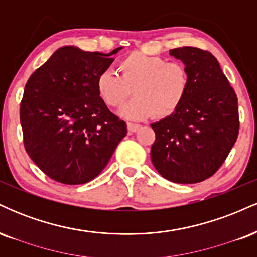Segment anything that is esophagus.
Masks as SVG:
<instances>
[{"mask_svg":"<svg viewBox=\"0 0 257 257\" xmlns=\"http://www.w3.org/2000/svg\"><path fill=\"white\" fill-rule=\"evenodd\" d=\"M126 126H128V131L131 132V133H135V132H138L139 129H140V124H135V123H126Z\"/></svg>","mask_w":257,"mask_h":257,"instance_id":"obj_1","label":"esophagus"}]
</instances>
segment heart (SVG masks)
Segmentation results:
<instances>
[{
    "instance_id": "obj_1",
    "label": "heart",
    "mask_w": 257,
    "mask_h": 257,
    "mask_svg": "<svg viewBox=\"0 0 257 257\" xmlns=\"http://www.w3.org/2000/svg\"><path fill=\"white\" fill-rule=\"evenodd\" d=\"M117 73L105 70L96 78V90L106 105L118 107L134 90L135 98L119 110L125 119L167 117L179 108L190 87L184 64L157 55L133 52L118 63Z\"/></svg>"
}]
</instances>
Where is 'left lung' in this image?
<instances>
[{
  "mask_svg": "<svg viewBox=\"0 0 257 257\" xmlns=\"http://www.w3.org/2000/svg\"><path fill=\"white\" fill-rule=\"evenodd\" d=\"M170 55L184 63L190 87L178 110L151 124V161L164 179L197 184L216 173L237 140L238 100L211 53L181 47Z\"/></svg>",
  "mask_w": 257,
  "mask_h": 257,
  "instance_id": "1",
  "label": "left lung"
}]
</instances>
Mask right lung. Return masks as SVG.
I'll use <instances>...</instances> for the list:
<instances>
[{
	"mask_svg": "<svg viewBox=\"0 0 257 257\" xmlns=\"http://www.w3.org/2000/svg\"><path fill=\"white\" fill-rule=\"evenodd\" d=\"M120 49L104 54L61 47L29 78L20 104L24 146L54 181L89 182L126 135L124 120L108 110L96 90V78Z\"/></svg>",
	"mask_w": 257,
	"mask_h": 257,
	"instance_id": "add662e5",
	"label": "right lung"
}]
</instances>
